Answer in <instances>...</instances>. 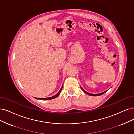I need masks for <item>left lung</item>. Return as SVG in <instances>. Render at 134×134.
<instances>
[{
    "label": "left lung",
    "instance_id": "1",
    "mask_svg": "<svg viewBox=\"0 0 134 134\" xmlns=\"http://www.w3.org/2000/svg\"><path fill=\"white\" fill-rule=\"evenodd\" d=\"M81 90L85 92V93H86V94H88V95H90V96H100V95H102V94H104V93H105L107 91H105V92H102V93H99V94H91V93H88V92H86L85 90H83V89L82 88V87H81Z\"/></svg>",
    "mask_w": 134,
    "mask_h": 134
}]
</instances>
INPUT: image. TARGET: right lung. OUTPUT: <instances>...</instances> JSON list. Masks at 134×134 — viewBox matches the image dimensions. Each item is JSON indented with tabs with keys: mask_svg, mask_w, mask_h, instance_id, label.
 <instances>
[{
	"mask_svg": "<svg viewBox=\"0 0 134 134\" xmlns=\"http://www.w3.org/2000/svg\"><path fill=\"white\" fill-rule=\"evenodd\" d=\"M62 87H63V86H62L61 88L60 89V90L59 91V92L57 93V94H56L55 96H54L53 97H48V98H35L36 99H40V100H51V99H54L56 97H57L59 95V94H60L61 91H62Z\"/></svg>",
	"mask_w": 134,
	"mask_h": 134,
	"instance_id": "1",
	"label": "right lung"
}]
</instances>
